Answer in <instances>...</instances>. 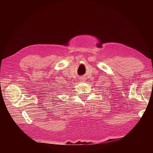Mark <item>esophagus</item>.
<instances>
[{
    "mask_svg": "<svg viewBox=\"0 0 153 153\" xmlns=\"http://www.w3.org/2000/svg\"><path fill=\"white\" fill-rule=\"evenodd\" d=\"M81 82H84V80H85V78H80V80Z\"/></svg>",
    "mask_w": 153,
    "mask_h": 153,
    "instance_id": "esophagus-1",
    "label": "esophagus"
}]
</instances>
